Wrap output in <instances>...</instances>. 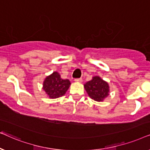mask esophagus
Masks as SVG:
<instances>
[{
  "label": "esophagus",
  "mask_w": 150,
  "mask_h": 150,
  "mask_svg": "<svg viewBox=\"0 0 150 150\" xmlns=\"http://www.w3.org/2000/svg\"><path fill=\"white\" fill-rule=\"evenodd\" d=\"M75 81H77V82H81V81H82V79H81V78H77V79H75Z\"/></svg>",
  "instance_id": "34e87169"
}]
</instances>
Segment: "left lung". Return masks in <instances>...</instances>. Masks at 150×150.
Segmentation results:
<instances>
[{"label":"left lung","instance_id":"8db88e82","mask_svg":"<svg viewBox=\"0 0 150 150\" xmlns=\"http://www.w3.org/2000/svg\"><path fill=\"white\" fill-rule=\"evenodd\" d=\"M84 88L91 99L97 101H102L109 95V86L98 76L84 84Z\"/></svg>","mask_w":150,"mask_h":150}]
</instances>
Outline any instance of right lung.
<instances>
[{"label": "right lung", "mask_w": 150, "mask_h": 150, "mask_svg": "<svg viewBox=\"0 0 150 150\" xmlns=\"http://www.w3.org/2000/svg\"><path fill=\"white\" fill-rule=\"evenodd\" d=\"M71 85L69 79H62L60 75L54 72L45 79L43 90L51 99L58 98L66 93Z\"/></svg>", "instance_id": "right-lung-1"}]
</instances>
